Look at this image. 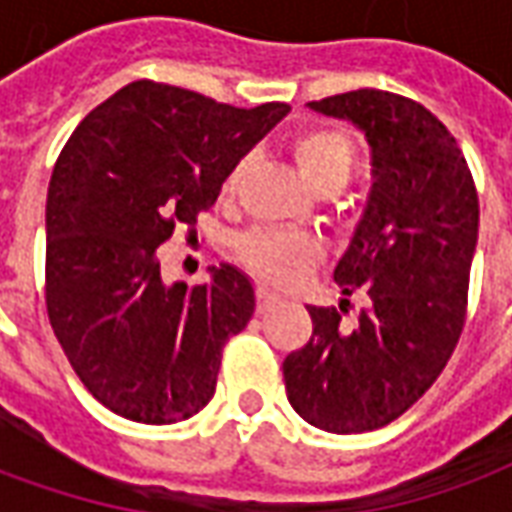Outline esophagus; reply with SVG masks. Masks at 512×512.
<instances>
[{
    "label": "esophagus",
    "instance_id": "34e87169",
    "mask_svg": "<svg viewBox=\"0 0 512 512\" xmlns=\"http://www.w3.org/2000/svg\"><path fill=\"white\" fill-rule=\"evenodd\" d=\"M274 304H279V296H277V293H274V290H268V288H263V285H260V288H257V310L266 312V310H271Z\"/></svg>",
    "mask_w": 512,
    "mask_h": 512
}]
</instances>
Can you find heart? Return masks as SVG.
Listing matches in <instances>:
<instances>
[{
	"label": "heart",
	"instance_id": "heart-1",
	"mask_svg": "<svg viewBox=\"0 0 512 512\" xmlns=\"http://www.w3.org/2000/svg\"><path fill=\"white\" fill-rule=\"evenodd\" d=\"M293 156L299 164L301 175L307 178L315 191L343 189L351 172H354L356 150L351 136L332 126L304 128L293 139ZM246 161H238L227 178H224V194L230 197L244 178ZM241 260L255 274L271 282H293L301 271L321 257V244L304 233H285V230H255L241 238Z\"/></svg>",
	"mask_w": 512,
	"mask_h": 512
}]
</instances>
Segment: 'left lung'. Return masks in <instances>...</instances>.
<instances>
[{"label": "left lung", "instance_id": "obj_1", "mask_svg": "<svg viewBox=\"0 0 512 512\" xmlns=\"http://www.w3.org/2000/svg\"><path fill=\"white\" fill-rule=\"evenodd\" d=\"M307 106L354 123L373 153V189L334 268L343 296L365 290L370 301L354 326L307 307L310 343L288 354L282 373L301 419L365 433L414 406L455 351L480 205L455 136L417 101L354 90Z\"/></svg>", "mask_w": 512, "mask_h": 512}]
</instances>
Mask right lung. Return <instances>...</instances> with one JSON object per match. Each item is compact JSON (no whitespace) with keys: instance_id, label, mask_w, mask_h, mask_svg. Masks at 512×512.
<instances>
[{"instance_id":"1","label":"right lung","mask_w":512,"mask_h":512,"mask_svg":"<svg viewBox=\"0 0 512 512\" xmlns=\"http://www.w3.org/2000/svg\"><path fill=\"white\" fill-rule=\"evenodd\" d=\"M288 112L142 79L95 106L62 147L46 200V307L76 376L109 411L172 425L208 406L255 288L227 263L197 288L167 285L156 249L175 224H197Z\"/></svg>"}]
</instances>
